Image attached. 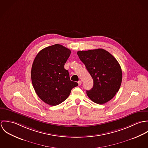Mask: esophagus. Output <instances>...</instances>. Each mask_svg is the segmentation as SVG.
I'll use <instances>...</instances> for the list:
<instances>
[{
    "label": "esophagus",
    "instance_id": "1",
    "mask_svg": "<svg viewBox=\"0 0 148 148\" xmlns=\"http://www.w3.org/2000/svg\"><path fill=\"white\" fill-rule=\"evenodd\" d=\"M78 84H79V85H80L82 84V81L81 80L79 81L78 82Z\"/></svg>",
    "mask_w": 148,
    "mask_h": 148
}]
</instances>
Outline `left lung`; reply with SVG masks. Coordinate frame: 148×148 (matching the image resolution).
Instances as JSON below:
<instances>
[{
	"label": "left lung",
	"mask_w": 148,
	"mask_h": 148,
	"mask_svg": "<svg viewBox=\"0 0 148 148\" xmlns=\"http://www.w3.org/2000/svg\"><path fill=\"white\" fill-rule=\"evenodd\" d=\"M77 53L93 79V88L86 90L87 96L98 104L107 103L121 84L122 71L119 62L104 49L79 51Z\"/></svg>",
	"instance_id": "8db88e82"
}]
</instances>
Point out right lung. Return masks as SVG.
I'll return each mask as SVG.
<instances>
[{
    "instance_id": "add662e5",
    "label": "right lung",
    "mask_w": 148,
    "mask_h": 148,
    "mask_svg": "<svg viewBox=\"0 0 148 148\" xmlns=\"http://www.w3.org/2000/svg\"><path fill=\"white\" fill-rule=\"evenodd\" d=\"M71 50L56 44L41 50L35 57L31 69V80L39 97L52 106L60 104L77 86L71 81L69 72L64 68Z\"/></svg>"
}]
</instances>
